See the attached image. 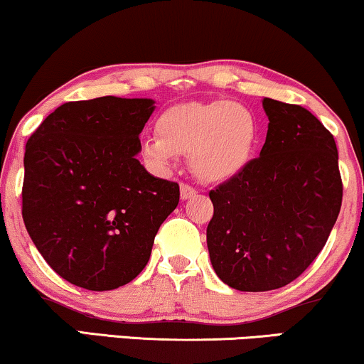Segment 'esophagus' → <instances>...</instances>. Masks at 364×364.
Wrapping results in <instances>:
<instances>
[{"instance_id": "obj_1", "label": "esophagus", "mask_w": 364, "mask_h": 364, "mask_svg": "<svg viewBox=\"0 0 364 364\" xmlns=\"http://www.w3.org/2000/svg\"><path fill=\"white\" fill-rule=\"evenodd\" d=\"M179 193H181V200H188V198L196 195V190L191 185H188V183H181L179 185Z\"/></svg>"}]
</instances>
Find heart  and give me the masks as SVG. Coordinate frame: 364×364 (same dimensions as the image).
Returning <instances> with one entry per match:
<instances>
[{
    "label": "heart",
    "mask_w": 364,
    "mask_h": 364,
    "mask_svg": "<svg viewBox=\"0 0 364 364\" xmlns=\"http://www.w3.org/2000/svg\"><path fill=\"white\" fill-rule=\"evenodd\" d=\"M156 137L142 142V156L156 168L188 154L193 173L208 183L240 174L254 158L259 122L250 109L232 100L185 102L168 107L154 124Z\"/></svg>",
    "instance_id": "b5f03b06"
}]
</instances>
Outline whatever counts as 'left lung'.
I'll list each match as a JSON object with an SVG mask.
<instances>
[{
	"mask_svg": "<svg viewBox=\"0 0 364 364\" xmlns=\"http://www.w3.org/2000/svg\"><path fill=\"white\" fill-rule=\"evenodd\" d=\"M269 131L259 158L210 191L206 243L216 275L243 292L296 280L319 255L338 220V148L314 114L264 99Z\"/></svg>",
	"mask_w": 364,
	"mask_h": 364,
	"instance_id": "8db88e82",
	"label": "left lung"
}]
</instances>
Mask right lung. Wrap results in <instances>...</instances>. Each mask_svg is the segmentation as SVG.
<instances>
[{
	"label": "right lung",
	"mask_w": 364,
	"mask_h": 364,
	"mask_svg": "<svg viewBox=\"0 0 364 364\" xmlns=\"http://www.w3.org/2000/svg\"><path fill=\"white\" fill-rule=\"evenodd\" d=\"M153 104L112 95L65 102L26 142L23 222L73 285L112 291L136 279L178 206V183L151 176L136 159Z\"/></svg>",
	"instance_id": "1"
}]
</instances>
